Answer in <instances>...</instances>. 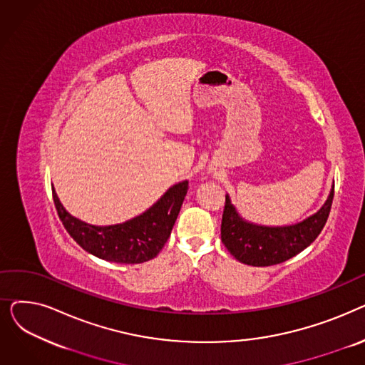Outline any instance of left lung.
<instances>
[{"label": "left lung", "instance_id": "obj_1", "mask_svg": "<svg viewBox=\"0 0 365 365\" xmlns=\"http://www.w3.org/2000/svg\"><path fill=\"white\" fill-rule=\"evenodd\" d=\"M334 185L315 215L290 226H260L244 220L226 195L222 216V242L237 260L252 266H272L299 255L321 234L329 219Z\"/></svg>", "mask_w": 365, "mask_h": 365}]
</instances>
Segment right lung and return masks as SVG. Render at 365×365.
I'll return each instance as SVG.
<instances>
[{
	"instance_id": "right-lung-1",
	"label": "right lung",
	"mask_w": 365,
	"mask_h": 365,
	"mask_svg": "<svg viewBox=\"0 0 365 365\" xmlns=\"http://www.w3.org/2000/svg\"><path fill=\"white\" fill-rule=\"evenodd\" d=\"M187 192V180L171 186L149 210L120 225L94 226L71 216L53 187L57 215L68 234L90 255L115 263H143L167 242Z\"/></svg>"
}]
</instances>
